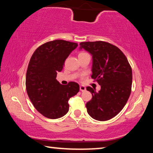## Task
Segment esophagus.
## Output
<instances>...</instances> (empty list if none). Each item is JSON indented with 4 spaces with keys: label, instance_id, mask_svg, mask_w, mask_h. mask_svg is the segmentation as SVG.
Segmentation results:
<instances>
[{
    "label": "esophagus",
    "instance_id": "esophagus-1",
    "mask_svg": "<svg viewBox=\"0 0 153 153\" xmlns=\"http://www.w3.org/2000/svg\"><path fill=\"white\" fill-rule=\"evenodd\" d=\"M79 90H80V91H81V92H84V91H86V87L84 86H79Z\"/></svg>",
    "mask_w": 153,
    "mask_h": 153
}]
</instances>
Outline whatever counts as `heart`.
<instances>
[{
  "label": "heart",
  "mask_w": 153,
  "mask_h": 153,
  "mask_svg": "<svg viewBox=\"0 0 153 153\" xmlns=\"http://www.w3.org/2000/svg\"><path fill=\"white\" fill-rule=\"evenodd\" d=\"M85 55H87L86 53H85V52H81V53H79L78 55V57H79V56H84Z\"/></svg>",
  "instance_id": "1"
}]
</instances>
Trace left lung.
I'll return each instance as SVG.
<instances>
[{"instance_id": "obj_1", "label": "left lung", "mask_w": 153, "mask_h": 153, "mask_svg": "<svg viewBox=\"0 0 153 153\" xmlns=\"http://www.w3.org/2000/svg\"><path fill=\"white\" fill-rule=\"evenodd\" d=\"M92 56V78L100 86L96 92L90 86L86 90L92 98L86 103L87 112L98 121H107L123 109L131 93L132 71L126 56L120 48L103 41L79 44Z\"/></svg>"}]
</instances>
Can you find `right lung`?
<instances>
[{"label":"right lung","instance_id":"obj_1","mask_svg":"<svg viewBox=\"0 0 153 153\" xmlns=\"http://www.w3.org/2000/svg\"><path fill=\"white\" fill-rule=\"evenodd\" d=\"M77 44L56 40L39 46L32 56L25 77L28 97L38 112L49 119H58L68 112V100L79 90L76 82L62 85L56 74Z\"/></svg>","mask_w":153,"mask_h":153}]
</instances>
